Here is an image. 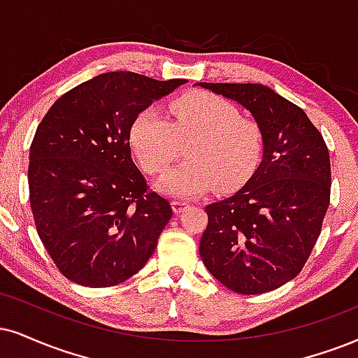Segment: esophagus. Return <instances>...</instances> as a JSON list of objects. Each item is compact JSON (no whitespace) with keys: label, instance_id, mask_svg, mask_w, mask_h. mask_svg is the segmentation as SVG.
<instances>
[{"label":"esophagus","instance_id":"obj_1","mask_svg":"<svg viewBox=\"0 0 358 358\" xmlns=\"http://www.w3.org/2000/svg\"><path fill=\"white\" fill-rule=\"evenodd\" d=\"M186 207H189V202L187 201H172V209H174V213L176 214H179V213H182L184 209H186Z\"/></svg>","mask_w":358,"mask_h":358}]
</instances>
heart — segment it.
Masks as SVG:
<instances>
[{"label": "heart", "instance_id": "heart-1", "mask_svg": "<svg viewBox=\"0 0 358 358\" xmlns=\"http://www.w3.org/2000/svg\"><path fill=\"white\" fill-rule=\"evenodd\" d=\"M172 121L156 108L141 111L129 129V145L143 169L162 172L186 144L187 161L156 180L159 192L194 197L215 186L220 192L241 187L257 169L264 151L262 129L239 116L229 101L204 91L180 96L171 106Z\"/></svg>", "mask_w": 358, "mask_h": 358}]
</instances>
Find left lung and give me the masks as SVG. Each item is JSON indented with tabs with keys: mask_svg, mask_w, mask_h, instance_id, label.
Segmentation results:
<instances>
[{
	"mask_svg": "<svg viewBox=\"0 0 358 358\" xmlns=\"http://www.w3.org/2000/svg\"><path fill=\"white\" fill-rule=\"evenodd\" d=\"M236 101L264 134L262 161L234 196L206 206L199 254L237 294L279 289L302 271L330 202V156L299 106L264 85L197 83Z\"/></svg>",
	"mask_w": 358,
	"mask_h": 358,
	"instance_id": "8db88e82",
	"label": "left lung"
}]
</instances>
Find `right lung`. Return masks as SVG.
Instances as JSON below:
<instances>
[{
    "instance_id": "obj_1",
    "label": "right lung",
    "mask_w": 358,
    "mask_h": 358,
    "mask_svg": "<svg viewBox=\"0 0 358 358\" xmlns=\"http://www.w3.org/2000/svg\"><path fill=\"white\" fill-rule=\"evenodd\" d=\"M186 79L113 71L61 96L29 149V201L38 236L64 277L111 287L151 257L171 204L148 192L131 157L129 129Z\"/></svg>"
}]
</instances>
